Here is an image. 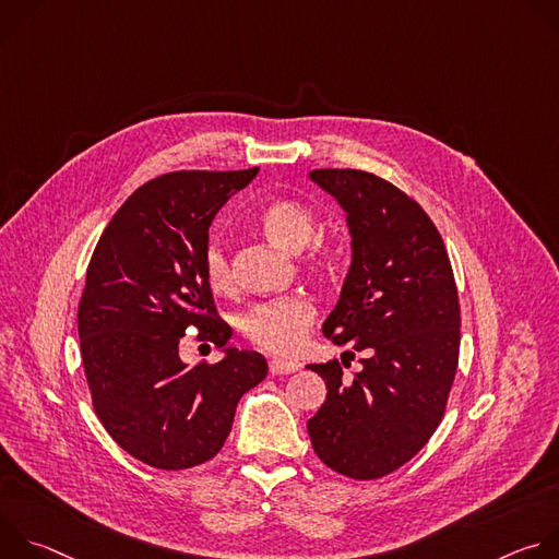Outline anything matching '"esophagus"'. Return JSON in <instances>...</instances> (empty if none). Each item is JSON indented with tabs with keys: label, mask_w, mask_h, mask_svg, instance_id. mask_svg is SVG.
<instances>
[{
	"label": "esophagus",
	"mask_w": 559,
	"mask_h": 559,
	"mask_svg": "<svg viewBox=\"0 0 559 559\" xmlns=\"http://www.w3.org/2000/svg\"><path fill=\"white\" fill-rule=\"evenodd\" d=\"M298 371V365L294 362H285V360H272L270 362V373L272 376H285V373H294Z\"/></svg>",
	"instance_id": "obj_1"
}]
</instances>
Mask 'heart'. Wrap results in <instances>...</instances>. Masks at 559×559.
I'll use <instances>...</instances> for the list:
<instances>
[{"mask_svg": "<svg viewBox=\"0 0 559 559\" xmlns=\"http://www.w3.org/2000/svg\"><path fill=\"white\" fill-rule=\"evenodd\" d=\"M259 225L272 243L287 252H302L316 234L313 212L296 199H276L259 214ZM338 254L332 248H321L311 254L318 267H332ZM203 272L214 292H227L234 285L231 263L218 238L205 246ZM316 321V307L300 296L259 302L238 318V330L257 347L276 354L294 356L302 349L307 334Z\"/></svg>", "mask_w": 559, "mask_h": 559, "instance_id": "1", "label": "heart"}]
</instances>
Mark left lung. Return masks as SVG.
Instances as JSON below:
<instances>
[{
    "label": "left lung",
    "mask_w": 559,
    "mask_h": 559,
    "mask_svg": "<svg viewBox=\"0 0 559 559\" xmlns=\"http://www.w3.org/2000/svg\"><path fill=\"white\" fill-rule=\"evenodd\" d=\"M347 214L352 265L323 334L362 350L354 379L338 360L309 365L328 397L307 423L330 468L376 480L409 462L438 429L457 369L460 302L444 241L427 212L362 170H311Z\"/></svg>",
    "instance_id": "8db88e82"
}]
</instances>
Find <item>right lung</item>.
I'll return each instance as SVG.
<instances>
[{"mask_svg":"<svg viewBox=\"0 0 559 559\" xmlns=\"http://www.w3.org/2000/svg\"><path fill=\"white\" fill-rule=\"evenodd\" d=\"M259 168L170 173L134 190L93 252L79 300V338L95 412L132 457L164 471L214 457L246 391L267 376L259 352L225 347L203 252L210 225ZM224 358L188 368L178 341L188 329Z\"/></svg>","mask_w":559,"mask_h":559,"instance_id":"add662e5","label":"right lung"}]
</instances>
